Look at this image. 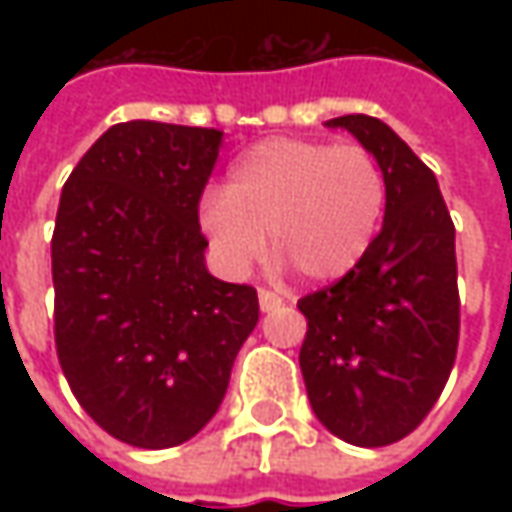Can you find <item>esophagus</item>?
Returning <instances> with one entry per match:
<instances>
[{
    "mask_svg": "<svg viewBox=\"0 0 512 512\" xmlns=\"http://www.w3.org/2000/svg\"><path fill=\"white\" fill-rule=\"evenodd\" d=\"M282 305V296L279 293H273V290H267V287H259V307L270 313V310H276V307Z\"/></svg>",
    "mask_w": 512,
    "mask_h": 512,
    "instance_id": "34e87169",
    "label": "esophagus"
}]
</instances>
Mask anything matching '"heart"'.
<instances>
[{"instance_id":"b5f03b06","label":"heart","mask_w":512,"mask_h":512,"mask_svg":"<svg viewBox=\"0 0 512 512\" xmlns=\"http://www.w3.org/2000/svg\"><path fill=\"white\" fill-rule=\"evenodd\" d=\"M387 205L379 159L356 142L276 136L250 148L210 193L199 222L230 273L270 247L307 282H333L370 250Z\"/></svg>"}]
</instances>
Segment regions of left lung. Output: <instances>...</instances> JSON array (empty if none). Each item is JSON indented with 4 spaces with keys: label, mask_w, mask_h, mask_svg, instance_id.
<instances>
[{
    "label": "left lung",
    "mask_w": 512,
    "mask_h": 512,
    "mask_svg": "<svg viewBox=\"0 0 512 512\" xmlns=\"http://www.w3.org/2000/svg\"><path fill=\"white\" fill-rule=\"evenodd\" d=\"M350 130L387 176L384 225L362 262L299 299V364L319 422L342 442L384 447L439 402L459 350L456 227L433 170L384 122L350 113Z\"/></svg>",
    "instance_id": "obj_1"
}]
</instances>
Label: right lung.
Masks as SVG:
<instances>
[{
    "label": "right lung",
    "instance_id": "add662e5",
    "mask_svg": "<svg viewBox=\"0 0 512 512\" xmlns=\"http://www.w3.org/2000/svg\"><path fill=\"white\" fill-rule=\"evenodd\" d=\"M222 130L133 119L79 159L56 210L53 339L76 402L119 442L193 439L259 322L256 287L205 267L199 202Z\"/></svg>",
    "mask_w": 512,
    "mask_h": 512
}]
</instances>
